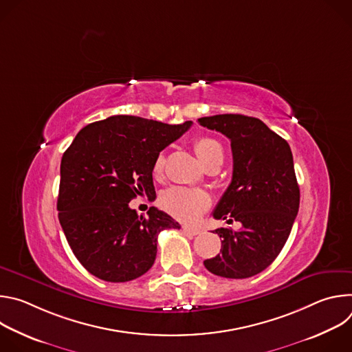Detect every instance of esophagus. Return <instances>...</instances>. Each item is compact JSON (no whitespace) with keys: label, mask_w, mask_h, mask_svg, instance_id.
Instances as JSON below:
<instances>
[{"label":"esophagus","mask_w":352,"mask_h":352,"mask_svg":"<svg viewBox=\"0 0 352 352\" xmlns=\"http://www.w3.org/2000/svg\"><path fill=\"white\" fill-rule=\"evenodd\" d=\"M182 230H184V232H185V234H188V235H192V236H195V235L200 234V228H197V227H189V226H184V227H182Z\"/></svg>","instance_id":"esophagus-1"}]
</instances>
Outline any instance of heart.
I'll return each instance as SVG.
<instances>
[{
    "label": "heart",
    "mask_w": 352,
    "mask_h": 352,
    "mask_svg": "<svg viewBox=\"0 0 352 352\" xmlns=\"http://www.w3.org/2000/svg\"><path fill=\"white\" fill-rule=\"evenodd\" d=\"M195 152L205 168L212 164L221 166L224 150L221 144L212 138H197L193 143ZM164 168V156L159 155L153 164V175L160 177ZM163 209L182 221H192L210 206V196L197 188L174 186L162 196Z\"/></svg>",
    "instance_id": "heart-1"
}]
</instances>
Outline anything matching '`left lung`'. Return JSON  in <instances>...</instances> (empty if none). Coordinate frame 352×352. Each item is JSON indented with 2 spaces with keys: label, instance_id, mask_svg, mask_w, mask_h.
Returning <instances> with one entry per match:
<instances>
[{
  "label": "left lung",
  "instance_id": "left-lung-1",
  "mask_svg": "<svg viewBox=\"0 0 352 352\" xmlns=\"http://www.w3.org/2000/svg\"><path fill=\"white\" fill-rule=\"evenodd\" d=\"M231 140L232 179L213 217L239 221L242 228H217L220 255L205 267L220 277L248 278L281 252L299 209V186L289 144L258 118L220 114L197 120Z\"/></svg>",
  "mask_w": 352,
  "mask_h": 352
}]
</instances>
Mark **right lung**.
Segmentation results:
<instances>
[{
	"label": "right lung",
	"mask_w": 352,
	"mask_h": 352,
	"mask_svg": "<svg viewBox=\"0 0 352 352\" xmlns=\"http://www.w3.org/2000/svg\"><path fill=\"white\" fill-rule=\"evenodd\" d=\"M192 125L114 116L82 128L61 160L58 219L76 259L93 276L125 283L153 266L157 236L181 226L150 208L138 216L129 202L155 199L153 164Z\"/></svg>",
	"instance_id": "1"
}]
</instances>
